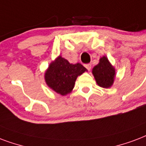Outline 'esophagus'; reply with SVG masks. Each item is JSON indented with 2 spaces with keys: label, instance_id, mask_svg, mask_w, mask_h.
Here are the masks:
<instances>
[{
  "label": "esophagus",
  "instance_id": "esophagus-1",
  "mask_svg": "<svg viewBox=\"0 0 146 146\" xmlns=\"http://www.w3.org/2000/svg\"><path fill=\"white\" fill-rule=\"evenodd\" d=\"M91 66H91L90 63H88V64H86V65H85V67L88 70H90Z\"/></svg>",
  "mask_w": 146,
  "mask_h": 146
}]
</instances>
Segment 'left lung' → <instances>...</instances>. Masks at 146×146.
<instances>
[{"mask_svg": "<svg viewBox=\"0 0 146 146\" xmlns=\"http://www.w3.org/2000/svg\"><path fill=\"white\" fill-rule=\"evenodd\" d=\"M93 74L96 83L103 88H109L113 85L115 78V69L106 56L100 60L98 65L93 69Z\"/></svg>", "mask_w": 146, "mask_h": 146, "instance_id": "8db88e82", "label": "left lung"}]
</instances>
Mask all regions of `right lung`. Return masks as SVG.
I'll return each mask as SVG.
<instances>
[{"label": "right lung", "mask_w": 146, "mask_h": 146, "mask_svg": "<svg viewBox=\"0 0 146 146\" xmlns=\"http://www.w3.org/2000/svg\"><path fill=\"white\" fill-rule=\"evenodd\" d=\"M85 71L86 69L82 64H71L60 56L49 66L45 73V80L53 90L65 96L72 91L76 77Z\"/></svg>", "instance_id": "add662e5"}]
</instances>
